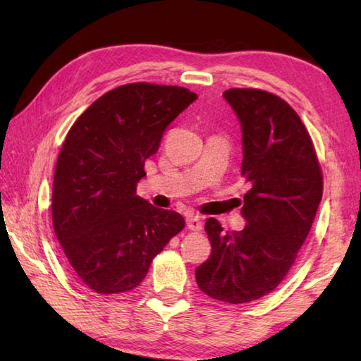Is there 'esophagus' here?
Listing matches in <instances>:
<instances>
[{
  "instance_id": "34e87169",
  "label": "esophagus",
  "mask_w": 361,
  "mask_h": 361,
  "mask_svg": "<svg viewBox=\"0 0 361 361\" xmlns=\"http://www.w3.org/2000/svg\"><path fill=\"white\" fill-rule=\"evenodd\" d=\"M186 226L188 229L191 231H200L202 229V219H200V216L197 215H189L186 218Z\"/></svg>"
}]
</instances>
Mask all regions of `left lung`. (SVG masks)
Instances as JSON below:
<instances>
[{"label":"left lung","instance_id":"8db88e82","mask_svg":"<svg viewBox=\"0 0 361 361\" xmlns=\"http://www.w3.org/2000/svg\"><path fill=\"white\" fill-rule=\"evenodd\" d=\"M242 129V231H205L212 255L195 269L199 288L218 301L250 302L271 293L295 262L312 228L323 192L320 164L302 121L280 97L259 89L223 94Z\"/></svg>","mask_w":361,"mask_h":361}]
</instances>
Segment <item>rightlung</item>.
Returning a JSON list of instances; mask_svg holds the SVG:
<instances>
[{
	"label": "right lung",
	"instance_id": "1",
	"mask_svg": "<svg viewBox=\"0 0 361 361\" xmlns=\"http://www.w3.org/2000/svg\"><path fill=\"white\" fill-rule=\"evenodd\" d=\"M195 99L178 85L126 84L95 100L66 135L54 173L52 223L66 262L90 290H133L185 228L180 213L135 192L164 130Z\"/></svg>",
	"mask_w": 361,
	"mask_h": 361
}]
</instances>
